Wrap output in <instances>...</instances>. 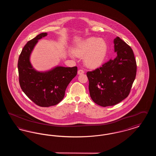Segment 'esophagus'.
Listing matches in <instances>:
<instances>
[{
    "mask_svg": "<svg viewBox=\"0 0 156 156\" xmlns=\"http://www.w3.org/2000/svg\"><path fill=\"white\" fill-rule=\"evenodd\" d=\"M84 73V71L83 70V69H79L78 71V75H81L83 74Z\"/></svg>",
    "mask_w": 156,
    "mask_h": 156,
    "instance_id": "34e87169",
    "label": "esophagus"
}]
</instances>
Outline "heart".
I'll list each match as a JSON object with an SVG mask.
<instances>
[{
	"label": "heart",
	"instance_id": "heart-1",
	"mask_svg": "<svg viewBox=\"0 0 156 156\" xmlns=\"http://www.w3.org/2000/svg\"><path fill=\"white\" fill-rule=\"evenodd\" d=\"M108 45L102 38L90 37L77 45L73 50L75 55L83 58L84 64L97 68L104 63L107 55Z\"/></svg>",
	"mask_w": 156,
	"mask_h": 156
}]
</instances>
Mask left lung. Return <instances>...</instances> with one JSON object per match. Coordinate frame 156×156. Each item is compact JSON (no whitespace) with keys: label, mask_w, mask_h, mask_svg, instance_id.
<instances>
[{"label":"left lung","mask_w":156,"mask_h":156,"mask_svg":"<svg viewBox=\"0 0 156 156\" xmlns=\"http://www.w3.org/2000/svg\"><path fill=\"white\" fill-rule=\"evenodd\" d=\"M114 44L117 57L87 73L90 98L103 107L115 105L128 97L136 75L132 48L119 37L115 38Z\"/></svg>","instance_id":"left-lung-1"}]
</instances>
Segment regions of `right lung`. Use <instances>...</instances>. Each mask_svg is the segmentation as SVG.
<instances>
[{
	"mask_svg": "<svg viewBox=\"0 0 156 156\" xmlns=\"http://www.w3.org/2000/svg\"><path fill=\"white\" fill-rule=\"evenodd\" d=\"M47 35L42 33L24 45L18 60L19 83L23 92L34 104L49 107L60 102L67 86L77 74V67H57L44 73L36 71L30 55L38 40Z\"/></svg>",
	"mask_w": 156,
	"mask_h": 156,
	"instance_id": "right-lung-1",
	"label": "right lung"
}]
</instances>
